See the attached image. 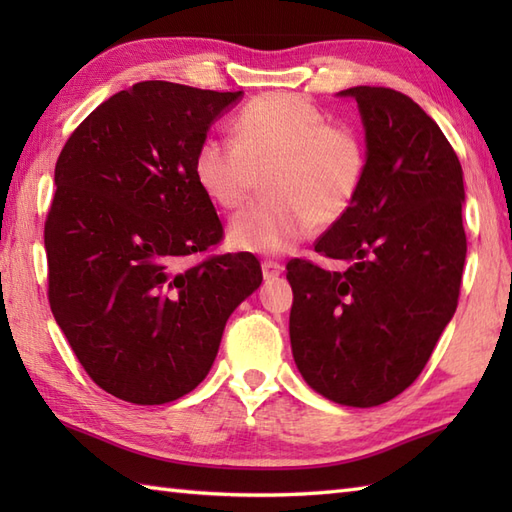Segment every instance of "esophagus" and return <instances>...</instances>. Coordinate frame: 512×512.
I'll return each mask as SVG.
<instances>
[{
  "label": "esophagus",
  "mask_w": 512,
  "mask_h": 512,
  "mask_svg": "<svg viewBox=\"0 0 512 512\" xmlns=\"http://www.w3.org/2000/svg\"><path fill=\"white\" fill-rule=\"evenodd\" d=\"M281 270H284V266H281L279 262H273V259H266V262H262V273H264L266 281L277 279L281 275Z\"/></svg>",
  "instance_id": "1"
}]
</instances>
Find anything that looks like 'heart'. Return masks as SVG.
Listing matches in <instances>:
<instances>
[{
  "label": "heart",
  "mask_w": 512,
  "mask_h": 512,
  "mask_svg": "<svg viewBox=\"0 0 512 512\" xmlns=\"http://www.w3.org/2000/svg\"><path fill=\"white\" fill-rule=\"evenodd\" d=\"M367 162V145L354 127L330 123L306 96L273 92L239 112L235 140H204L193 173L200 189L228 211L239 209L266 176L268 195L233 217L228 242L279 255L317 224L339 222L352 209Z\"/></svg>",
  "instance_id": "b5f03b06"
}]
</instances>
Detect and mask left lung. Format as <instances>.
Instances as JSON below:
<instances>
[{
	"label": "left lung",
	"mask_w": 512,
	"mask_h": 512,
	"mask_svg": "<svg viewBox=\"0 0 512 512\" xmlns=\"http://www.w3.org/2000/svg\"><path fill=\"white\" fill-rule=\"evenodd\" d=\"M367 176L352 209L314 250L343 273L288 262L290 343L306 383L332 402L376 407L427 365L458 308L466 235L462 165L436 121L407 94L356 88Z\"/></svg>",
	"instance_id": "1"
}]
</instances>
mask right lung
Listing matches in <instances>:
<instances>
[{
    "mask_svg": "<svg viewBox=\"0 0 512 512\" xmlns=\"http://www.w3.org/2000/svg\"><path fill=\"white\" fill-rule=\"evenodd\" d=\"M242 92L143 81L74 129L43 228L48 299L96 385L134 405L198 387L231 312L262 284L250 253H206L224 228L193 173L211 123Z\"/></svg>",
    "mask_w": 512,
    "mask_h": 512,
    "instance_id": "obj_1",
    "label": "right lung"
}]
</instances>
